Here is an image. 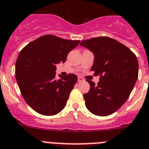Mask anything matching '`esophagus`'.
I'll use <instances>...</instances> for the list:
<instances>
[{"label": "esophagus", "mask_w": 149, "mask_h": 149, "mask_svg": "<svg viewBox=\"0 0 149 149\" xmlns=\"http://www.w3.org/2000/svg\"><path fill=\"white\" fill-rule=\"evenodd\" d=\"M83 81V79L82 77H78V82H82Z\"/></svg>", "instance_id": "esophagus-1"}]
</instances>
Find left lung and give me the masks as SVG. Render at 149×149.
I'll return each mask as SVG.
<instances>
[{
  "label": "left lung",
  "mask_w": 149,
  "mask_h": 149,
  "mask_svg": "<svg viewBox=\"0 0 149 149\" xmlns=\"http://www.w3.org/2000/svg\"><path fill=\"white\" fill-rule=\"evenodd\" d=\"M80 45L94 53L91 70L100 76L97 85L86 79L90 90L84 94L85 106L95 116H109L126 102L134 88L139 72L136 56L111 37H94L82 41Z\"/></svg>",
  "instance_id": "1"
}]
</instances>
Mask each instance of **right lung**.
<instances>
[{
  "instance_id": "1",
  "label": "right lung",
  "mask_w": 149,
  "mask_h": 149,
  "mask_svg": "<svg viewBox=\"0 0 149 149\" xmlns=\"http://www.w3.org/2000/svg\"><path fill=\"white\" fill-rule=\"evenodd\" d=\"M47 34L29 42L15 62V79L25 102L38 113L54 116L65 107L77 76L69 73L56 79V64L79 43Z\"/></svg>"
}]
</instances>
